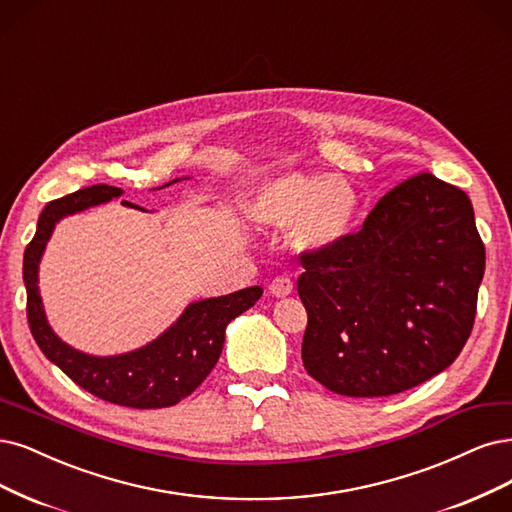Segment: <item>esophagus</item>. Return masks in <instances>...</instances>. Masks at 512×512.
I'll list each match as a JSON object with an SVG mask.
<instances>
[{"mask_svg": "<svg viewBox=\"0 0 512 512\" xmlns=\"http://www.w3.org/2000/svg\"><path fill=\"white\" fill-rule=\"evenodd\" d=\"M292 290H294V286H292L290 277H286V275L275 277V279L271 281V284H269V292H271L273 296H277V298H284V296L292 294Z\"/></svg>", "mask_w": 512, "mask_h": 512, "instance_id": "esophagus-1", "label": "esophagus"}]
</instances>
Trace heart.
Masks as SVG:
<instances>
[{"mask_svg": "<svg viewBox=\"0 0 512 512\" xmlns=\"http://www.w3.org/2000/svg\"><path fill=\"white\" fill-rule=\"evenodd\" d=\"M360 195L337 175L290 171L264 182L248 203L260 224L290 226V245L305 256L332 252L351 235L358 220Z\"/></svg>", "mask_w": 512, "mask_h": 512, "instance_id": "1", "label": "heart"}]
</instances>
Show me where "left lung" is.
Masks as SVG:
<instances>
[{"instance_id": "1", "label": "left lung", "mask_w": 512, "mask_h": 512, "mask_svg": "<svg viewBox=\"0 0 512 512\" xmlns=\"http://www.w3.org/2000/svg\"><path fill=\"white\" fill-rule=\"evenodd\" d=\"M301 262L303 364L334 394L411 390L470 337L485 245L466 192L432 173L392 188L358 233Z\"/></svg>"}]
</instances>
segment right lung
I'll return each instance as SVG.
<instances>
[{"mask_svg": "<svg viewBox=\"0 0 512 512\" xmlns=\"http://www.w3.org/2000/svg\"><path fill=\"white\" fill-rule=\"evenodd\" d=\"M173 182L180 180H171L165 186H171ZM118 197H122L120 188L97 184L44 207L38 220V231L27 245L23 258L29 328L42 354L93 396L131 409L173 407L195 392L211 373L222 354L226 326L237 315L254 307L262 296V288L252 286L226 296L190 303L178 317V322L171 324L161 337L144 347L127 351V354L91 356L67 345L50 328L44 313L38 288L42 254L59 220ZM122 205L146 211L129 201H122Z\"/></svg>", "mask_w": 512, "mask_h": 512, "instance_id": "add662e5", "label": "right lung"}]
</instances>
